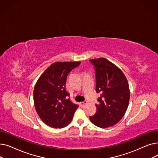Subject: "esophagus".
Segmentation results:
<instances>
[{
	"instance_id": "34e87169",
	"label": "esophagus",
	"mask_w": 158,
	"mask_h": 158,
	"mask_svg": "<svg viewBox=\"0 0 158 158\" xmlns=\"http://www.w3.org/2000/svg\"><path fill=\"white\" fill-rule=\"evenodd\" d=\"M86 104V102H80V106L82 107V106H84V105Z\"/></svg>"
}]
</instances>
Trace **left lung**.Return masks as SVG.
Listing matches in <instances>:
<instances>
[{
  "mask_svg": "<svg viewBox=\"0 0 158 158\" xmlns=\"http://www.w3.org/2000/svg\"><path fill=\"white\" fill-rule=\"evenodd\" d=\"M96 71V92L100 94L96 113L89 117L94 125L110 127L125 114L130 98V89L125 75L117 65L104 57L90 60Z\"/></svg>",
  "mask_w": 158,
  "mask_h": 158,
  "instance_id": "1",
  "label": "left lung"
}]
</instances>
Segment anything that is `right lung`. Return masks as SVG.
<instances>
[{
    "instance_id": "obj_1",
    "label": "right lung",
    "mask_w": 158,
    "mask_h": 158,
    "mask_svg": "<svg viewBox=\"0 0 158 158\" xmlns=\"http://www.w3.org/2000/svg\"><path fill=\"white\" fill-rule=\"evenodd\" d=\"M81 61L55 62L41 75L35 86L36 111L46 125L63 128L71 122L78 106L72 103L65 89L68 74Z\"/></svg>"
}]
</instances>
